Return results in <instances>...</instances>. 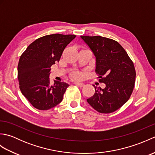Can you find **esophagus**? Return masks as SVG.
<instances>
[{
    "instance_id": "34e87169",
    "label": "esophagus",
    "mask_w": 155,
    "mask_h": 155,
    "mask_svg": "<svg viewBox=\"0 0 155 155\" xmlns=\"http://www.w3.org/2000/svg\"><path fill=\"white\" fill-rule=\"evenodd\" d=\"M74 84H76L77 86L79 87H83L84 86V84L82 83H75Z\"/></svg>"
}]
</instances>
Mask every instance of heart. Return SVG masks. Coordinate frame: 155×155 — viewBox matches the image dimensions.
<instances>
[{"instance_id": "heart-1", "label": "heart", "mask_w": 155, "mask_h": 155, "mask_svg": "<svg viewBox=\"0 0 155 155\" xmlns=\"http://www.w3.org/2000/svg\"><path fill=\"white\" fill-rule=\"evenodd\" d=\"M81 76H82L81 73H80V72H75L72 74V77H73V78H75V79H79V78H81Z\"/></svg>"}]
</instances>
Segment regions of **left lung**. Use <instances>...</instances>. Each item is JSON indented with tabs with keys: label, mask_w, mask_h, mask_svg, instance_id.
Segmentation results:
<instances>
[{
	"label": "left lung",
	"mask_w": 155,
	"mask_h": 155,
	"mask_svg": "<svg viewBox=\"0 0 155 155\" xmlns=\"http://www.w3.org/2000/svg\"><path fill=\"white\" fill-rule=\"evenodd\" d=\"M96 58L98 81L105 87H94V94L87 99L101 113L117 110L129 99L135 83L133 61L118 42L101 36H81Z\"/></svg>",
	"instance_id": "1"
}]
</instances>
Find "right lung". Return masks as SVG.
I'll return each mask as SVG.
<instances>
[{
  "mask_svg": "<svg viewBox=\"0 0 155 155\" xmlns=\"http://www.w3.org/2000/svg\"><path fill=\"white\" fill-rule=\"evenodd\" d=\"M75 37L74 35L44 36L32 42L20 57V89L37 109L48 110L62 101L69 85L61 81H54V84L51 85V67L60 61L64 48Z\"/></svg>",
  "mask_w": 155,
  "mask_h": 155,
  "instance_id": "obj_1",
  "label": "right lung"
}]
</instances>
